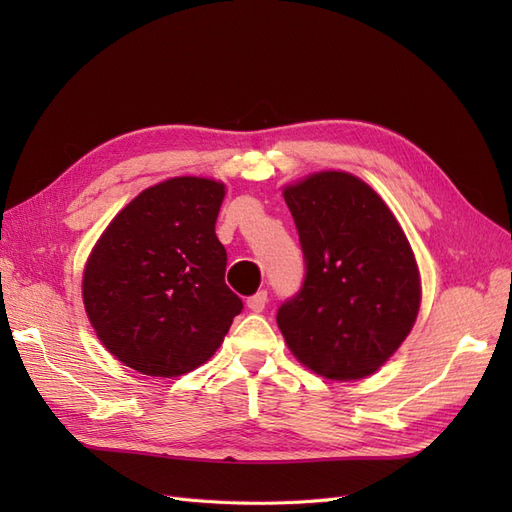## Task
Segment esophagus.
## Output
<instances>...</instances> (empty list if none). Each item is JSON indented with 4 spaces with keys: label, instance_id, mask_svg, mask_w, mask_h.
<instances>
[{
    "label": "esophagus",
    "instance_id": "1",
    "mask_svg": "<svg viewBox=\"0 0 512 512\" xmlns=\"http://www.w3.org/2000/svg\"><path fill=\"white\" fill-rule=\"evenodd\" d=\"M265 305H267V290H258L250 299H247V307H250L252 312H262Z\"/></svg>",
    "mask_w": 512,
    "mask_h": 512
}]
</instances>
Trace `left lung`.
<instances>
[{
  "mask_svg": "<svg viewBox=\"0 0 512 512\" xmlns=\"http://www.w3.org/2000/svg\"><path fill=\"white\" fill-rule=\"evenodd\" d=\"M305 277L277 309L297 359L331 380L365 378L408 337L421 303L410 243L367 183L318 173L284 190Z\"/></svg>",
  "mask_w": 512,
  "mask_h": 512,
  "instance_id": "left-lung-1",
  "label": "left lung"
}]
</instances>
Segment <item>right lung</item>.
<instances>
[{
  "label": "right lung",
  "mask_w": 512,
  "mask_h": 512,
  "mask_svg": "<svg viewBox=\"0 0 512 512\" xmlns=\"http://www.w3.org/2000/svg\"><path fill=\"white\" fill-rule=\"evenodd\" d=\"M222 200L218 181H162L117 215L87 260V316L104 348L141 374H188L241 314L215 235Z\"/></svg>",
  "instance_id": "right-lung-1"
}]
</instances>
